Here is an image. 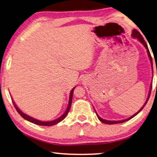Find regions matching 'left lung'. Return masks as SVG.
I'll return each instance as SVG.
<instances>
[{
	"label": "left lung",
	"mask_w": 157,
	"mask_h": 157,
	"mask_svg": "<svg viewBox=\"0 0 157 157\" xmlns=\"http://www.w3.org/2000/svg\"><path fill=\"white\" fill-rule=\"evenodd\" d=\"M132 36L133 37V38H135V39H138V40H139L140 42H141V43H142V44H143L144 47L146 48V49H147V53H148V56H149V60H150V61H151V67H152V58H151V54H150V52H149V48H148V46H147V44H146L145 41L144 40L143 37L142 36V35L140 34V32H139L138 31H137V29H133V32H132ZM151 87H152V83H151V86H150V90H149V94H148V97H147V100H146L145 103H144V104L143 105V106H142V108L140 109L139 110V111L137 112L136 113H135L134 115L132 116L131 117H130V118H127V119H125V120H123V121H107V120H104V119L101 118V117H99V115H98V114L97 113V112L95 111V112H96V113H97V117H98V118H99V121H101L102 123H106V124H109V125H112V124H117V123H121L125 122V121H129L130 119L132 118L133 117H135V116L137 115V114H138V113H140V112L141 111L142 109H143L144 107L145 106V105L147 104V101H148V100H149V97H150V94H151Z\"/></svg>",
	"instance_id": "1"
}]
</instances>
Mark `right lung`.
<instances>
[{"instance_id":"right-lung-1","label":"right lung","mask_w":157,"mask_h":157,"mask_svg":"<svg viewBox=\"0 0 157 157\" xmlns=\"http://www.w3.org/2000/svg\"><path fill=\"white\" fill-rule=\"evenodd\" d=\"M74 89L75 87L72 89V90H71V94H70V98H69V102H68V106H67V108L66 109V111H65V113L63 114V115L59 117V118L56 119V120L54 121H39V120H36V119H35L34 118H32V117L29 116L27 115V114H25L24 113H22V111H20V109H19L17 106H16L15 102L13 101V100H12L13 101V105L14 106H15V109L17 110V111L18 112V113L20 114V115L23 118H25V120H27L28 121H29V122H31L32 123H34L36 124V125H42V126H52L53 125H56V124L58 123L59 122H60V121L63 120V119L66 117L67 114L68 113V112L70 111V109H71V104H72V94H73V91H74Z\"/></svg>"}]
</instances>
